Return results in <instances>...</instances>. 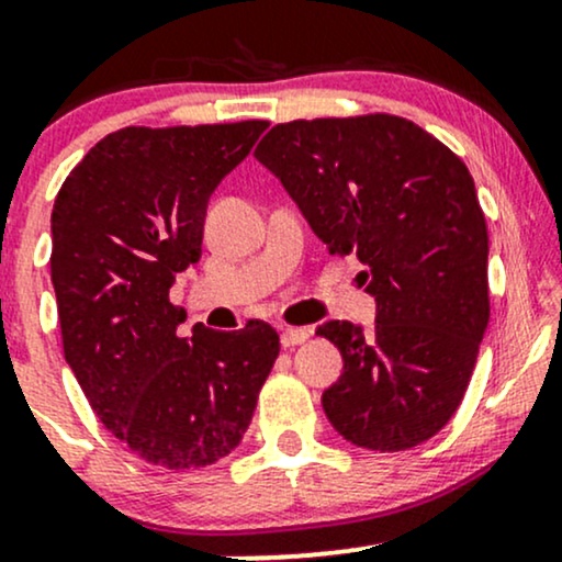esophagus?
<instances>
[{
  "label": "esophagus",
  "mask_w": 562,
  "mask_h": 562,
  "mask_svg": "<svg viewBox=\"0 0 562 562\" xmlns=\"http://www.w3.org/2000/svg\"><path fill=\"white\" fill-rule=\"evenodd\" d=\"M303 340H308V330H306V327H282L280 344L285 346V348L301 346Z\"/></svg>",
  "instance_id": "1"
}]
</instances>
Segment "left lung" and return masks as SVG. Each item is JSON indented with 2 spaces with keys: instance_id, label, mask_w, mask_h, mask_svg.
<instances>
[{
  "instance_id": "left-lung-1",
  "label": "left lung",
  "mask_w": 562,
  "mask_h": 562,
  "mask_svg": "<svg viewBox=\"0 0 562 562\" xmlns=\"http://www.w3.org/2000/svg\"><path fill=\"white\" fill-rule=\"evenodd\" d=\"M256 160L330 254H357L375 327L330 319L344 372L327 420L362 449L404 451L451 420L488 325V235L473 177L447 145L389 113L277 124Z\"/></svg>"
}]
</instances>
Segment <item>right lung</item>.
Instances as JSON below:
<instances>
[{
  "mask_svg": "<svg viewBox=\"0 0 562 562\" xmlns=\"http://www.w3.org/2000/svg\"><path fill=\"white\" fill-rule=\"evenodd\" d=\"M267 121L126 126L70 171L53 209L63 351L102 425L169 470L227 457L280 353L267 322L182 338L169 290L200 261L209 200Z\"/></svg>",
  "mask_w": 562,
  "mask_h": 562,
  "instance_id": "1",
  "label": "right lung"
}]
</instances>
